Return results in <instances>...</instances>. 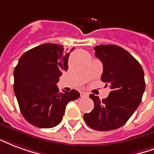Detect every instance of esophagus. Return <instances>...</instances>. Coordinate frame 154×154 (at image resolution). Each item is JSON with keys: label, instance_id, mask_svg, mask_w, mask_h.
I'll list each match as a JSON object with an SVG mask.
<instances>
[{"label": "esophagus", "instance_id": "esophagus-1", "mask_svg": "<svg viewBox=\"0 0 154 154\" xmlns=\"http://www.w3.org/2000/svg\"><path fill=\"white\" fill-rule=\"evenodd\" d=\"M88 94L86 93V92H80V97H88Z\"/></svg>", "mask_w": 154, "mask_h": 154}]
</instances>
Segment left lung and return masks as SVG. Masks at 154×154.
Returning a JSON list of instances; mask_svg holds the SVG:
<instances>
[{
  "label": "left lung",
  "instance_id": "left-lung-1",
  "mask_svg": "<svg viewBox=\"0 0 154 154\" xmlns=\"http://www.w3.org/2000/svg\"><path fill=\"white\" fill-rule=\"evenodd\" d=\"M95 56L102 61L101 80L112 91L102 101L90 94L94 108L85 113L84 120L89 127L101 131L118 129L126 123L141 103L145 89L144 73L131 53L116 45H99Z\"/></svg>",
  "mask_w": 154,
  "mask_h": 154
}]
</instances>
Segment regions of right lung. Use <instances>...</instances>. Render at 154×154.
<instances>
[{
  "mask_svg": "<svg viewBox=\"0 0 154 154\" xmlns=\"http://www.w3.org/2000/svg\"><path fill=\"white\" fill-rule=\"evenodd\" d=\"M69 56L62 45L44 43L20 58L14 70V92L22 115L32 125L57 126L67 103L79 97L75 89L60 93L57 85L62 70L68 69Z\"/></svg>",
  "mask_w": 154,
  "mask_h": 154,
  "instance_id": "add662e5",
  "label": "right lung"
}]
</instances>
